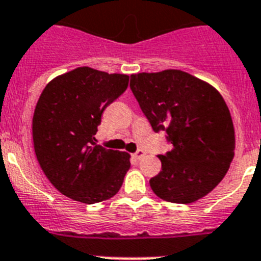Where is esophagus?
Instances as JSON below:
<instances>
[{"instance_id": "obj_1", "label": "esophagus", "mask_w": 261, "mask_h": 261, "mask_svg": "<svg viewBox=\"0 0 261 261\" xmlns=\"http://www.w3.org/2000/svg\"><path fill=\"white\" fill-rule=\"evenodd\" d=\"M144 155H145L144 150H137L132 156H133V159H136V161H140V159H141Z\"/></svg>"}]
</instances>
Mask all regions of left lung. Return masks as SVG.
<instances>
[{"label": "left lung", "instance_id": "left-lung-1", "mask_svg": "<svg viewBox=\"0 0 261 261\" xmlns=\"http://www.w3.org/2000/svg\"><path fill=\"white\" fill-rule=\"evenodd\" d=\"M130 89L154 132L166 130L172 149L159 155L150 179L158 197L191 204L216 188L230 167L235 132L222 95L211 84L176 69L130 75Z\"/></svg>", "mask_w": 261, "mask_h": 261}]
</instances>
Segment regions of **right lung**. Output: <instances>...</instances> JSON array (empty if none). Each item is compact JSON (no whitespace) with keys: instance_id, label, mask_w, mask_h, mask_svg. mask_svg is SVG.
I'll list each match as a JSON object with an SVG mask.
<instances>
[{"instance_id":"add662e5","label":"right lung","mask_w":261,"mask_h":261,"mask_svg":"<svg viewBox=\"0 0 261 261\" xmlns=\"http://www.w3.org/2000/svg\"><path fill=\"white\" fill-rule=\"evenodd\" d=\"M129 75L81 66L48 82L32 117L41 170L59 192L95 204L119 192L130 167L125 151L95 144L103 111L128 87Z\"/></svg>"}]
</instances>
